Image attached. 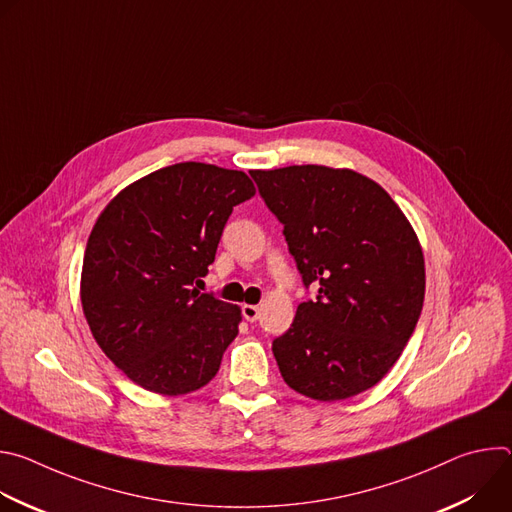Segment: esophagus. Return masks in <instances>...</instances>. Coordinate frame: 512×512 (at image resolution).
Returning a JSON list of instances; mask_svg holds the SVG:
<instances>
[{
  "label": "esophagus",
  "mask_w": 512,
  "mask_h": 512,
  "mask_svg": "<svg viewBox=\"0 0 512 512\" xmlns=\"http://www.w3.org/2000/svg\"><path fill=\"white\" fill-rule=\"evenodd\" d=\"M243 316H245L247 322H257V320H259V306L245 304V306H243Z\"/></svg>",
  "instance_id": "1"
}]
</instances>
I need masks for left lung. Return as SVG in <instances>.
I'll return each instance as SVG.
<instances>
[{
    "label": "left lung",
    "mask_w": 512,
    "mask_h": 512,
    "mask_svg": "<svg viewBox=\"0 0 512 512\" xmlns=\"http://www.w3.org/2000/svg\"><path fill=\"white\" fill-rule=\"evenodd\" d=\"M316 300L273 340L283 381L316 401L375 387L409 342L425 296L419 239L395 200L346 168L253 170Z\"/></svg>",
    "instance_id": "obj_1"
}]
</instances>
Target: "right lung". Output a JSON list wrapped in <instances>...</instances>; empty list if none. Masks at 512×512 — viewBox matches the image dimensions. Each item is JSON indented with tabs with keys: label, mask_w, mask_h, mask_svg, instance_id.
I'll return each mask as SVG.
<instances>
[{
	"label": "right lung",
	"mask_w": 512,
	"mask_h": 512,
	"mask_svg": "<svg viewBox=\"0 0 512 512\" xmlns=\"http://www.w3.org/2000/svg\"><path fill=\"white\" fill-rule=\"evenodd\" d=\"M251 196L245 172L182 162L129 184L99 214L83 259V312L135 385L174 397L218 373L241 310L194 283L208 273L233 206Z\"/></svg>",
	"instance_id": "1"
}]
</instances>
